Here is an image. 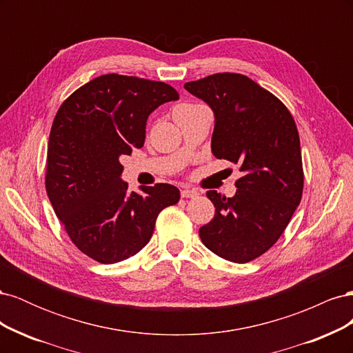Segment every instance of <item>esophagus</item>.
<instances>
[{
  "instance_id": "1",
  "label": "esophagus",
  "mask_w": 353,
  "mask_h": 353,
  "mask_svg": "<svg viewBox=\"0 0 353 353\" xmlns=\"http://www.w3.org/2000/svg\"><path fill=\"white\" fill-rule=\"evenodd\" d=\"M181 196H183L184 199H194L199 196V193L194 188H183L181 190Z\"/></svg>"
}]
</instances>
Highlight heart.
Masks as SVG:
<instances>
[{
  "mask_svg": "<svg viewBox=\"0 0 353 353\" xmlns=\"http://www.w3.org/2000/svg\"><path fill=\"white\" fill-rule=\"evenodd\" d=\"M183 105H196V104H183Z\"/></svg>",
  "mask_w": 353,
  "mask_h": 353,
  "instance_id": "obj_1",
  "label": "heart"
}]
</instances>
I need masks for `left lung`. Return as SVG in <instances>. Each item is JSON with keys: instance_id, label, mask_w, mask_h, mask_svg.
Masks as SVG:
<instances>
[{"instance_id": "left-lung-1", "label": "left lung", "mask_w": 353, "mask_h": 353, "mask_svg": "<svg viewBox=\"0 0 353 353\" xmlns=\"http://www.w3.org/2000/svg\"><path fill=\"white\" fill-rule=\"evenodd\" d=\"M215 113L212 153L239 165L237 191L209 190L215 216L199 230L219 258L245 263L281 237L303 191L301 140L292 113L274 94L240 73H215L184 83Z\"/></svg>"}]
</instances>
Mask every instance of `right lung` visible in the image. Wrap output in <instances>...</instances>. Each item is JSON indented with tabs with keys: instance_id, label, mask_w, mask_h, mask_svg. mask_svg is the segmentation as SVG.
<instances>
[{
	"instance_id": "add662e5",
	"label": "right lung",
	"mask_w": 353,
	"mask_h": 353,
	"mask_svg": "<svg viewBox=\"0 0 353 353\" xmlns=\"http://www.w3.org/2000/svg\"><path fill=\"white\" fill-rule=\"evenodd\" d=\"M179 99L165 82L109 73L63 101L51 126L46 190L72 243L91 259L116 263L150 241L157 215L176 205L170 184L128 193L119 156L141 148L147 117Z\"/></svg>"
}]
</instances>
